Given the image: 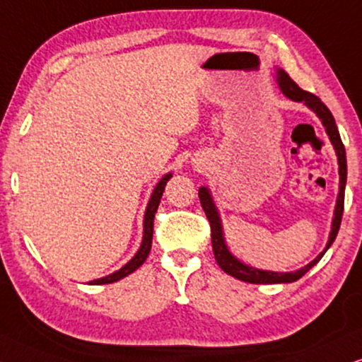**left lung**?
<instances>
[{
    "label": "left lung",
    "mask_w": 362,
    "mask_h": 362,
    "mask_svg": "<svg viewBox=\"0 0 362 362\" xmlns=\"http://www.w3.org/2000/svg\"><path fill=\"white\" fill-rule=\"evenodd\" d=\"M277 85L279 88L287 98L294 100V102H304L305 107H309L313 112L321 118L322 125L326 127V134L329 135V140L334 145V150H336L337 155V163H339V195H337L336 202V210H334V218H332V227L331 234H329V240L326 249L322 250L321 254L315 257L313 262H309L305 267L299 269V271L294 272H272V271H260V269L250 267V265H245L240 262L235 255L230 254L228 247L223 240V230H222V222L221 215H218V210L215 207L212 195L207 187H200L199 189V199L200 204H202V209L205 215H207L210 222V232H212V249L217 264L221 265L223 272L230 274L232 277L239 279V281L250 282V284H281V282H296L297 279H300L305 272L310 271L319 260L322 259V255L326 254V250L332 245L334 239H336L337 232H339L341 221H342V212H344V189H346V178H347V162H346V150L344 145H342L339 130H337L336 120H334L332 113L329 112V108L321 102V98L315 97V95L309 93L303 88H299V85L296 83L294 80L291 78L284 70H277Z\"/></svg>",
    "instance_id": "1"
}]
</instances>
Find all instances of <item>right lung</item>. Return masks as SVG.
<instances>
[{
	"label": "right lung",
	"mask_w": 362,
	"mask_h": 362,
	"mask_svg": "<svg viewBox=\"0 0 362 362\" xmlns=\"http://www.w3.org/2000/svg\"><path fill=\"white\" fill-rule=\"evenodd\" d=\"M172 178V173H167L165 177H162V180L158 182L157 187L153 189V194L150 197V202L147 205V210H145V221H144V239H141V245L139 249V252L134 255V259L130 260V262H127L120 271L110 274L107 277H102V279H97V281L90 282V284H112V282H117L120 281V279L127 277L128 274H132L136 269L140 267L141 264L145 262L150 254V249H152V237H153V218H155V212H157L158 209V204H160V199H162L163 195V190H165V185L167 182Z\"/></svg>",
	"instance_id": "1"
}]
</instances>
